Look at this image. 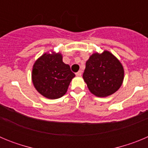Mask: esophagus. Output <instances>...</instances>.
Instances as JSON below:
<instances>
[{"label":"esophagus","instance_id":"34e87169","mask_svg":"<svg viewBox=\"0 0 148 148\" xmlns=\"http://www.w3.org/2000/svg\"><path fill=\"white\" fill-rule=\"evenodd\" d=\"M82 70H79V71L77 72V73H75V75H76L77 76H81V75H82Z\"/></svg>","mask_w":148,"mask_h":148}]
</instances>
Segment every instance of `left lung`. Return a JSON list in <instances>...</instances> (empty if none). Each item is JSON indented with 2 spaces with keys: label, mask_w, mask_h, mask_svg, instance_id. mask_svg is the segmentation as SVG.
<instances>
[{
  "label": "left lung",
  "mask_w": 148,
  "mask_h": 148,
  "mask_svg": "<svg viewBox=\"0 0 148 148\" xmlns=\"http://www.w3.org/2000/svg\"><path fill=\"white\" fill-rule=\"evenodd\" d=\"M83 78L89 90L98 97H106L116 92L122 84L124 68L108 51L93 53L86 62Z\"/></svg>",
  "instance_id": "left-lung-1"
}]
</instances>
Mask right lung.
I'll list each match as a JSON object with an SVG mask.
<instances>
[{"instance_id":"1","label":"right lung","mask_w":148,"mask_h":148,"mask_svg":"<svg viewBox=\"0 0 148 148\" xmlns=\"http://www.w3.org/2000/svg\"><path fill=\"white\" fill-rule=\"evenodd\" d=\"M75 74L63 62L61 53H45L33 65L32 80L38 92L44 97L56 99L67 91Z\"/></svg>"}]
</instances>
